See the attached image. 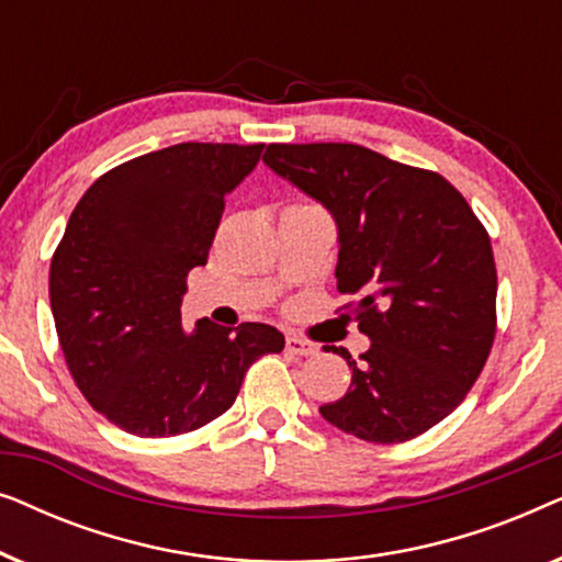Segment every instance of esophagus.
Masks as SVG:
<instances>
[{
    "instance_id": "esophagus-1",
    "label": "esophagus",
    "mask_w": 562,
    "mask_h": 562,
    "mask_svg": "<svg viewBox=\"0 0 562 562\" xmlns=\"http://www.w3.org/2000/svg\"><path fill=\"white\" fill-rule=\"evenodd\" d=\"M286 350L291 356H299V358H310L317 352V345L312 340H306L302 335H286Z\"/></svg>"
}]
</instances>
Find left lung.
Segmentation results:
<instances>
[{"label": "left lung", "mask_w": 562, "mask_h": 562, "mask_svg": "<svg viewBox=\"0 0 562 562\" xmlns=\"http://www.w3.org/2000/svg\"><path fill=\"white\" fill-rule=\"evenodd\" d=\"M266 166L333 212L337 291L358 296L371 348L348 394L319 414L366 442H406L468 396L496 337L491 237L465 196L437 171L352 143H271Z\"/></svg>", "instance_id": "8db88e82"}]
</instances>
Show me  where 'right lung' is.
<instances>
[{"mask_svg":"<svg viewBox=\"0 0 562 562\" xmlns=\"http://www.w3.org/2000/svg\"><path fill=\"white\" fill-rule=\"evenodd\" d=\"M263 143H179L99 176L50 260V310L83 398L137 437L204 427L233 406L248 368L283 350L260 322L181 329L191 268L204 266L225 194Z\"/></svg>","mask_w":562,"mask_h":562,"instance_id":"right-lung-1","label":"right lung"}]
</instances>
